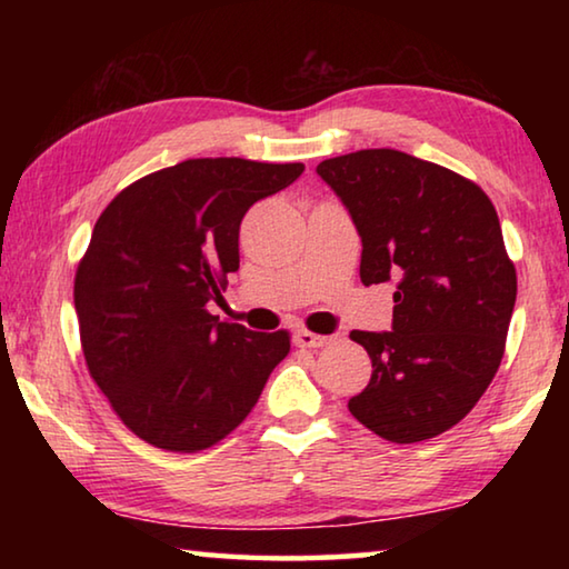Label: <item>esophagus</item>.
I'll list each match as a JSON object with an SVG mask.
<instances>
[{
  "instance_id": "1",
  "label": "esophagus",
  "mask_w": 569,
  "mask_h": 569,
  "mask_svg": "<svg viewBox=\"0 0 569 569\" xmlns=\"http://www.w3.org/2000/svg\"><path fill=\"white\" fill-rule=\"evenodd\" d=\"M293 343L301 346V349H321V346L329 343V336H319V333H311V331H296L293 333Z\"/></svg>"
}]
</instances>
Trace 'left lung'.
<instances>
[{"label":"left lung","mask_w":569,"mask_h":569,"mask_svg":"<svg viewBox=\"0 0 569 569\" xmlns=\"http://www.w3.org/2000/svg\"><path fill=\"white\" fill-rule=\"evenodd\" d=\"M361 238V283H393L391 331H353L371 381L349 399L397 445L441 435L487 391L505 353L517 273L485 190L401 150L319 162Z\"/></svg>","instance_id":"8db88e82"}]
</instances>
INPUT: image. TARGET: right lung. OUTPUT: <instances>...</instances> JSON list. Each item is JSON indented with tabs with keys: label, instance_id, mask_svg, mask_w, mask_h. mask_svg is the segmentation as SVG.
<instances>
[{
	"label": "right lung",
	"instance_id": "add662e5",
	"mask_svg": "<svg viewBox=\"0 0 569 569\" xmlns=\"http://www.w3.org/2000/svg\"><path fill=\"white\" fill-rule=\"evenodd\" d=\"M301 172V162L186 160L132 182L94 223L74 276L84 361L124 427L148 445L213 447L291 351L286 331L218 321L206 306L238 271L248 208Z\"/></svg>",
	"mask_w": 569,
	"mask_h": 569
}]
</instances>
